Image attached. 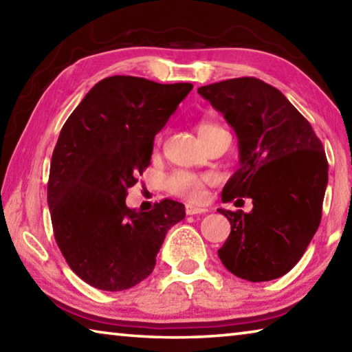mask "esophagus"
<instances>
[{
	"label": "esophagus",
	"mask_w": 352,
	"mask_h": 352,
	"mask_svg": "<svg viewBox=\"0 0 352 352\" xmlns=\"http://www.w3.org/2000/svg\"><path fill=\"white\" fill-rule=\"evenodd\" d=\"M208 212L206 208L204 206H197V205H192V204H188L186 205V214L188 216H195V214H205Z\"/></svg>",
	"instance_id": "esophagus-1"
}]
</instances>
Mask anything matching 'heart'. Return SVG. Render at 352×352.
Instances as JSON below:
<instances>
[{
  "label": "heart",
  "mask_w": 352,
  "mask_h": 352,
  "mask_svg": "<svg viewBox=\"0 0 352 352\" xmlns=\"http://www.w3.org/2000/svg\"><path fill=\"white\" fill-rule=\"evenodd\" d=\"M216 124L211 122H201L197 127V133L201 136L206 133L208 130L216 129ZM204 188H205V178L195 174H190V172L184 170H177L168 178V189L172 194L180 195V197L189 199V200H199L204 195Z\"/></svg>",
  "instance_id": "heart-1"
}]
</instances>
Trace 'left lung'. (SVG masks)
I'll use <instances>...</instances> for the list:
<instances>
[{
  "mask_svg": "<svg viewBox=\"0 0 352 352\" xmlns=\"http://www.w3.org/2000/svg\"><path fill=\"white\" fill-rule=\"evenodd\" d=\"M233 127L239 169L222 190V201L250 197V212H219L231 233L219 250L222 264L252 283L285 275L305 254L321 220L327 184L324 148L307 119L275 87L237 77L200 87ZM283 165L294 168L278 174Z\"/></svg>",
  "mask_w": 352,
  "mask_h": 352,
  "instance_id": "8db88e82",
  "label": "left lung"
}]
</instances>
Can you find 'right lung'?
I'll use <instances>...</instances> for the list:
<instances>
[{"mask_svg":"<svg viewBox=\"0 0 352 352\" xmlns=\"http://www.w3.org/2000/svg\"><path fill=\"white\" fill-rule=\"evenodd\" d=\"M192 83H157L111 76L85 94L62 127L47 182L56 242L77 276L119 292L151 275L184 205L164 199L151 211L130 210L127 189L138 182L153 138Z\"/></svg>","mask_w":352,"mask_h":352,"instance_id":"1","label":"right lung"}]
</instances>
